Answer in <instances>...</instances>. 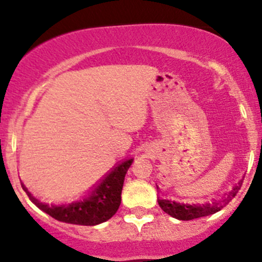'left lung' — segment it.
<instances>
[{"instance_id": "obj_1", "label": "left lung", "mask_w": 262, "mask_h": 262, "mask_svg": "<svg viewBox=\"0 0 262 262\" xmlns=\"http://www.w3.org/2000/svg\"><path fill=\"white\" fill-rule=\"evenodd\" d=\"M242 181L238 182V185L233 187L228 194L223 196V199L214 202L213 204H205V205H190V204H180V203L170 202V200H158L161 209L165 213L170 214L171 216L180 221H191L195 218H202V216L210 215V214L216 213L221 210L222 208L226 207L232 199L237 195V192L241 189Z\"/></svg>"}]
</instances>
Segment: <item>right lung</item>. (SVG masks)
<instances>
[{
  "mask_svg": "<svg viewBox=\"0 0 262 262\" xmlns=\"http://www.w3.org/2000/svg\"><path fill=\"white\" fill-rule=\"evenodd\" d=\"M132 162L133 160L121 162L95 189L91 196L84 199L83 202L60 205V207H55V205L49 207L48 204H43L38 199L31 196V194L24 185L23 189L25 190L26 194L29 195L30 200L36 207L40 208L43 212L49 214L57 221L70 224H78V226H96L102 222H106L118 212L121 202L124 178H125V173Z\"/></svg>",
  "mask_w": 262,
  "mask_h": 262,
  "instance_id": "right-lung-1",
  "label": "right lung"
}]
</instances>
